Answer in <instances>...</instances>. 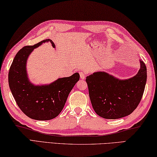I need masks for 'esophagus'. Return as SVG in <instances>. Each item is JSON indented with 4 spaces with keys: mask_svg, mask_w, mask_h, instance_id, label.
Segmentation results:
<instances>
[{
    "mask_svg": "<svg viewBox=\"0 0 157 157\" xmlns=\"http://www.w3.org/2000/svg\"><path fill=\"white\" fill-rule=\"evenodd\" d=\"M79 74H80V77H81V79H85V78H86V74L85 73L84 71H80V72H79Z\"/></svg>",
    "mask_w": 157,
    "mask_h": 157,
    "instance_id": "esophagus-1",
    "label": "esophagus"
}]
</instances>
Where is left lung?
I'll list each match as a JSON object with an SVG mask.
<instances>
[{
	"mask_svg": "<svg viewBox=\"0 0 157 157\" xmlns=\"http://www.w3.org/2000/svg\"><path fill=\"white\" fill-rule=\"evenodd\" d=\"M141 67L132 78L120 80L104 71L86 77L93 109L98 116L117 119L132 113L141 101L147 81V69L140 60Z\"/></svg>",
	"mask_w": 157,
	"mask_h": 157,
	"instance_id": "left-lung-1",
	"label": "left lung"
}]
</instances>
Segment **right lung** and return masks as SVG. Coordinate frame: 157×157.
Returning a JSON list of instances; mask_svg holds the SVG:
<instances>
[{"instance_id": "right-lung-1", "label": "right lung", "mask_w": 157, "mask_h": 157, "mask_svg": "<svg viewBox=\"0 0 157 157\" xmlns=\"http://www.w3.org/2000/svg\"><path fill=\"white\" fill-rule=\"evenodd\" d=\"M45 42H50L55 48L52 40L46 39L21 49L8 74L10 88L19 108L28 117L39 121L54 119L60 113L69 94L80 78L76 72L46 86H34L29 81L26 71L27 58L34 48Z\"/></svg>"}]
</instances>
